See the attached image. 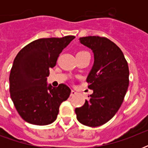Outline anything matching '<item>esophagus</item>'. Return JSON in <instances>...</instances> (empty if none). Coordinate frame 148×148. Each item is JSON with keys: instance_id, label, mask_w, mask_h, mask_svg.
<instances>
[{"instance_id": "34e87169", "label": "esophagus", "mask_w": 148, "mask_h": 148, "mask_svg": "<svg viewBox=\"0 0 148 148\" xmlns=\"http://www.w3.org/2000/svg\"><path fill=\"white\" fill-rule=\"evenodd\" d=\"M77 94V92L76 90H71V96H74V95H76Z\"/></svg>"}]
</instances>
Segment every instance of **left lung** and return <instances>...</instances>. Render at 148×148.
<instances>
[{
	"mask_svg": "<svg viewBox=\"0 0 148 148\" xmlns=\"http://www.w3.org/2000/svg\"><path fill=\"white\" fill-rule=\"evenodd\" d=\"M80 43L94 53V64L88 74V100L75 109L77 119L88 127H98L110 121L121 106L129 85V68L124 53L106 38L88 36Z\"/></svg>",
	"mask_w": 148,
	"mask_h": 148,
	"instance_id": "8db88e82",
	"label": "left lung"
}]
</instances>
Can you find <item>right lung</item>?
Returning <instances> with one entry per match:
<instances>
[{"label": "right lung", "mask_w": 148, "mask_h": 148, "mask_svg": "<svg viewBox=\"0 0 148 148\" xmlns=\"http://www.w3.org/2000/svg\"><path fill=\"white\" fill-rule=\"evenodd\" d=\"M74 36L40 38L17 53L10 70V94L20 116L27 123L47 125L58 117L59 107L71 90L61 84L53 88L47 84L50 68Z\"/></svg>", "instance_id": "obj_1"}]
</instances>
